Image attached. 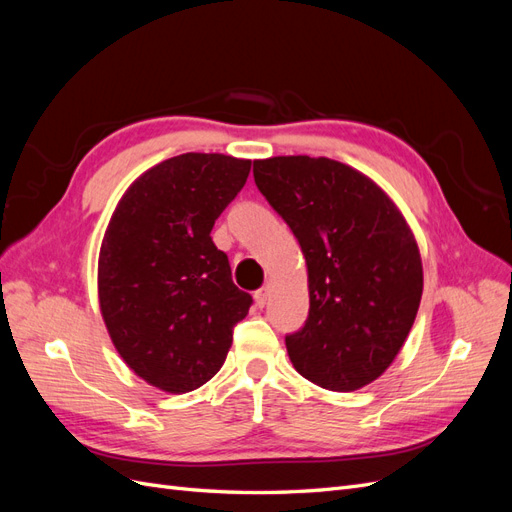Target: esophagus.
<instances>
[{
  "label": "esophagus",
  "instance_id": "esophagus-1",
  "mask_svg": "<svg viewBox=\"0 0 512 512\" xmlns=\"http://www.w3.org/2000/svg\"><path fill=\"white\" fill-rule=\"evenodd\" d=\"M254 299H256V305L262 309L267 305V299H269V288H260V290H256V294H254Z\"/></svg>",
  "mask_w": 512,
  "mask_h": 512
}]
</instances>
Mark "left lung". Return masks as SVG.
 I'll return each mask as SVG.
<instances>
[{"label": "left lung", "instance_id": "8db88e82", "mask_svg": "<svg viewBox=\"0 0 512 512\" xmlns=\"http://www.w3.org/2000/svg\"><path fill=\"white\" fill-rule=\"evenodd\" d=\"M254 181L307 265L309 316L286 337L294 369L327 391L363 389L395 361L421 305L406 218L378 183L329 158L256 160Z\"/></svg>", "mask_w": 512, "mask_h": 512}]
</instances>
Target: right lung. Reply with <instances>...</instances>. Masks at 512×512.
Returning a JSON list of instances; mask_svg holds the SVG:
<instances>
[{
    "label": "right lung",
    "mask_w": 512,
    "mask_h": 512,
    "mask_svg": "<svg viewBox=\"0 0 512 512\" xmlns=\"http://www.w3.org/2000/svg\"><path fill=\"white\" fill-rule=\"evenodd\" d=\"M252 160L181 153L145 170L117 203L98 258L106 331L138 378L166 393L209 382L252 297L232 284L211 228Z\"/></svg>",
    "instance_id": "right-lung-1"
}]
</instances>
